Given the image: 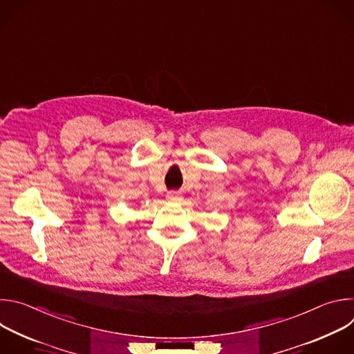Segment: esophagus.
I'll list each match as a JSON object with an SVG mask.
<instances>
[{"label": "esophagus", "instance_id": "esophagus-1", "mask_svg": "<svg viewBox=\"0 0 354 354\" xmlns=\"http://www.w3.org/2000/svg\"><path fill=\"white\" fill-rule=\"evenodd\" d=\"M167 198H168L169 201H178V200L180 198V194H179L178 192H175V190H169V192L167 193Z\"/></svg>", "mask_w": 354, "mask_h": 354}]
</instances>
